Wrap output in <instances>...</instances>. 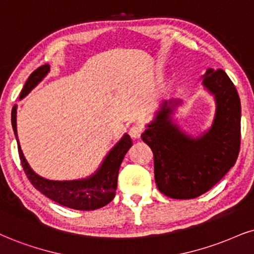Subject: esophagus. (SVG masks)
Wrapping results in <instances>:
<instances>
[{"label":"esophagus","instance_id":"esophagus-1","mask_svg":"<svg viewBox=\"0 0 254 254\" xmlns=\"http://www.w3.org/2000/svg\"><path fill=\"white\" fill-rule=\"evenodd\" d=\"M143 132V128L140 126V125H134V126L130 127L129 129V135L133 137V139H139L141 136Z\"/></svg>","mask_w":254,"mask_h":254}]
</instances>
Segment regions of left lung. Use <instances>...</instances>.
<instances>
[{
	"instance_id": "left-lung-1",
	"label": "left lung",
	"mask_w": 254,
	"mask_h": 254,
	"mask_svg": "<svg viewBox=\"0 0 254 254\" xmlns=\"http://www.w3.org/2000/svg\"><path fill=\"white\" fill-rule=\"evenodd\" d=\"M202 84L215 100L213 124L202 135H187L172 121L181 102L162 103L142 133L154 155L159 190L173 199H194L209 190L236 164L240 149L242 106L232 81L223 69L206 70Z\"/></svg>"
}]
</instances>
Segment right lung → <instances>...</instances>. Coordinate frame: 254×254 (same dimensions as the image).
I'll list each match as a JSON object with an SVG mask.
<instances>
[{
	"instance_id": "1",
	"label": "right lung",
	"mask_w": 254,
	"mask_h": 254,
	"mask_svg": "<svg viewBox=\"0 0 254 254\" xmlns=\"http://www.w3.org/2000/svg\"><path fill=\"white\" fill-rule=\"evenodd\" d=\"M49 70H51L49 64H43L36 70H34L24 83L23 89L20 94V99H23L49 73ZM16 108L17 106L12 107L11 125L17 141L18 155H20L24 173L36 190H39L41 193L45 194L53 201L65 206V207L80 209V211H94V209L101 208L114 199L120 165L128 149L133 145L132 139L128 134H125L120 141L113 147L105 160L102 161L99 170L89 178L71 181L48 180L37 175L31 170L22 153L17 137Z\"/></svg>"
}]
</instances>
